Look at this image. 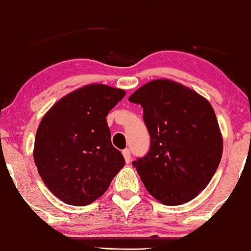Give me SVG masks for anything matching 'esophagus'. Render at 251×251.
Wrapping results in <instances>:
<instances>
[{
  "instance_id": "esophagus-1",
  "label": "esophagus",
  "mask_w": 251,
  "mask_h": 251,
  "mask_svg": "<svg viewBox=\"0 0 251 251\" xmlns=\"http://www.w3.org/2000/svg\"><path fill=\"white\" fill-rule=\"evenodd\" d=\"M123 156H125V160L126 163H129L130 161H131V153H130V150L129 149H126L125 151L122 152Z\"/></svg>"
}]
</instances>
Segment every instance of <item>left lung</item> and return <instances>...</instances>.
I'll use <instances>...</instances> for the list:
<instances>
[{
    "mask_svg": "<svg viewBox=\"0 0 251 251\" xmlns=\"http://www.w3.org/2000/svg\"><path fill=\"white\" fill-rule=\"evenodd\" d=\"M143 107L149 153L133 167L149 193L167 205L186 203L211 180L221 162L223 137L210 102L178 82L159 78L129 97Z\"/></svg>",
    "mask_w": 251,
    "mask_h": 251,
    "instance_id": "obj_1",
    "label": "left lung"
}]
</instances>
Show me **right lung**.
<instances>
[{"mask_svg": "<svg viewBox=\"0 0 251 251\" xmlns=\"http://www.w3.org/2000/svg\"><path fill=\"white\" fill-rule=\"evenodd\" d=\"M125 96V90L106 84L84 85L58 100L41 120L34 161L43 183L65 203H92L125 167L106 121Z\"/></svg>", "mask_w": 251, "mask_h": 251, "instance_id": "right-lung-1", "label": "right lung"}]
</instances>
